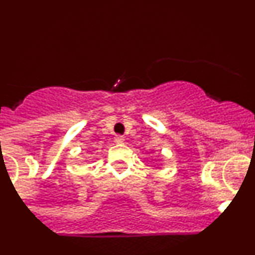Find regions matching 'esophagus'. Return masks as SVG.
<instances>
[{
	"label": "esophagus",
	"instance_id": "34e87169",
	"mask_svg": "<svg viewBox=\"0 0 255 255\" xmlns=\"http://www.w3.org/2000/svg\"><path fill=\"white\" fill-rule=\"evenodd\" d=\"M115 143H124V140H125V138H124L123 135H116L114 138Z\"/></svg>",
	"mask_w": 255,
	"mask_h": 255
}]
</instances>
